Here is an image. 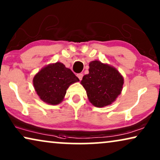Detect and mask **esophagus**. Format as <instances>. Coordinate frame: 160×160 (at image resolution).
<instances>
[{
    "label": "esophagus",
    "instance_id": "esophagus-1",
    "mask_svg": "<svg viewBox=\"0 0 160 160\" xmlns=\"http://www.w3.org/2000/svg\"><path fill=\"white\" fill-rule=\"evenodd\" d=\"M77 76H78V78H79V80H82V77H83V74L82 73H78Z\"/></svg>",
    "mask_w": 160,
    "mask_h": 160
}]
</instances>
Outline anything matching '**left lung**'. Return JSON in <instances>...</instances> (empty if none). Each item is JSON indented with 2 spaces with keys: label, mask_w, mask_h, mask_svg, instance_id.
<instances>
[{
  "label": "left lung",
  "mask_w": 160,
  "mask_h": 160,
  "mask_svg": "<svg viewBox=\"0 0 160 160\" xmlns=\"http://www.w3.org/2000/svg\"><path fill=\"white\" fill-rule=\"evenodd\" d=\"M89 65V73L84 76L81 84L93 106H108L121 94L124 78L117 69L100 61H92Z\"/></svg>",
  "instance_id": "8db88e82"
}]
</instances>
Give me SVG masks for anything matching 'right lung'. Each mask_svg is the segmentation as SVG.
<instances>
[{
  "instance_id": "add662e5",
  "label": "right lung",
  "mask_w": 160,
  "mask_h": 160,
  "mask_svg": "<svg viewBox=\"0 0 160 160\" xmlns=\"http://www.w3.org/2000/svg\"><path fill=\"white\" fill-rule=\"evenodd\" d=\"M77 82L79 79L71 69L56 62L44 67L34 76L33 86L43 102L57 105L62 101L70 85Z\"/></svg>"
}]
</instances>
